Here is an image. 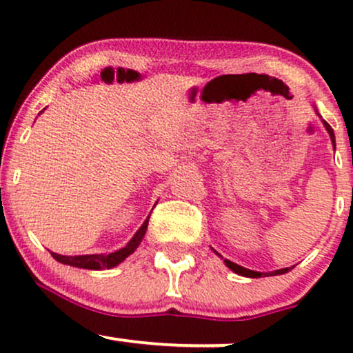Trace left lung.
Wrapping results in <instances>:
<instances>
[{"label":"left lung","instance_id":"obj_1","mask_svg":"<svg viewBox=\"0 0 353 353\" xmlns=\"http://www.w3.org/2000/svg\"><path fill=\"white\" fill-rule=\"evenodd\" d=\"M323 125H325L327 132H329L330 139H332V144H334V149H335V134H334V129L330 128L329 123H325V121H322ZM216 252V250H214ZM217 254V252H216ZM219 257H221V254H217ZM224 264L229 267L232 272H236L239 275H242V277H250V279H259V277H269V275H281V274H287L290 270V267H285V269H279V270H274V272H257V270H250V269H245V267L242 265H237L234 264L232 261H229V259H224Z\"/></svg>","mask_w":353,"mask_h":353}]
</instances>
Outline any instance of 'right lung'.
Wrapping results in <instances>:
<instances>
[{
    "instance_id": "add662e5",
    "label": "right lung",
    "mask_w": 353,
    "mask_h": 353,
    "mask_svg": "<svg viewBox=\"0 0 353 353\" xmlns=\"http://www.w3.org/2000/svg\"><path fill=\"white\" fill-rule=\"evenodd\" d=\"M43 112V111H41ZM149 217L145 219L137 232L132 236L131 241L125 244L123 249L116 250V252L111 254H89V255H61L56 252H51L52 257L56 261L61 262V264L79 267V269H91V270H101V269H112V267L119 265L121 262L125 261V257H129L134 250L139 247L141 242H143L145 230H148Z\"/></svg>"
}]
</instances>
